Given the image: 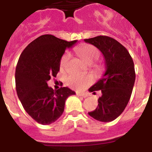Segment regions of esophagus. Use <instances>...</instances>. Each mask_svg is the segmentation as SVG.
<instances>
[{
    "label": "esophagus",
    "mask_w": 152,
    "mask_h": 152,
    "mask_svg": "<svg viewBox=\"0 0 152 152\" xmlns=\"http://www.w3.org/2000/svg\"><path fill=\"white\" fill-rule=\"evenodd\" d=\"M76 95L78 96H82V97H87V96H88V94H84V93H77L76 94Z\"/></svg>",
    "instance_id": "esophagus-1"
}]
</instances>
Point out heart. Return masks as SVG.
Here are the masks:
<instances>
[{
	"instance_id": "1",
	"label": "heart",
	"mask_w": 152,
	"mask_h": 152,
	"mask_svg": "<svg viewBox=\"0 0 152 152\" xmlns=\"http://www.w3.org/2000/svg\"><path fill=\"white\" fill-rule=\"evenodd\" d=\"M76 54L88 64H92L95 61L99 58L100 56V50L95 47L94 45H90V44H82L76 47L75 49ZM70 55L68 52H65L62 55L60 58L59 67L61 70H64L69 60ZM94 68L98 69L100 68V65L97 64H93ZM93 82V78L90 75H76V74H72L68 75L66 78V83L69 87L74 88L75 90L84 89L88 85Z\"/></svg>"
}]
</instances>
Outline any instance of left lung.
<instances>
[{"instance_id":"obj_1","label":"left lung","mask_w":152,"mask_h":152,"mask_svg":"<svg viewBox=\"0 0 152 152\" xmlns=\"http://www.w3.org/2000/svg\"><path fill=\"white\" fill-rule=\"evenodd\" d=\"M84 42L96 46L106 62L103 77L89 89L91 92L100 91L102 95L98 107L88 114L98 121L111 122L123 112L131 97L135 80L133 60L128 50L110 36H98Z\"/></svg>"}]
</instances>
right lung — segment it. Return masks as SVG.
I'll return each mask as SVG.
<instances>
[{
    "instance_id": "1",
    "label": "right lung",
    "mask_w": 152,
    "mask_h": 152,
    "mask_svg": "<svg viewBox=\"0 0 152 152\" xmlns=\"http://www.w3.org/2000/svg\"><path fill=\"white\" fill-rule=\"evenodd\" d=\"M76 42L42 35L31 42L20 56L15 72L17 96L26 112L40 124L56 122L64 112L67 98L75 94L67 87L54 91L47 81L59 72L65 49Z\"/></svg>"
}]
</instances>
